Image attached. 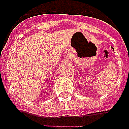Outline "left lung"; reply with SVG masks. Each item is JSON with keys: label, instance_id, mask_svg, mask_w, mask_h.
<instances>
[{"label": "left lung", "instance_id": "1", "mask_svg": "<svg viewBox=\"0 0 129 129\" xmlns=\"http://www.w3.org/2000/svg\"><path fill=\"white\" fill-rule=\"evenodd\" d=\"M112 49H113V50H114V47H112Z\"/></svg>", "mask_w": 129, "mask_h": 129}]
</instances>
